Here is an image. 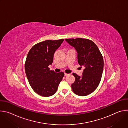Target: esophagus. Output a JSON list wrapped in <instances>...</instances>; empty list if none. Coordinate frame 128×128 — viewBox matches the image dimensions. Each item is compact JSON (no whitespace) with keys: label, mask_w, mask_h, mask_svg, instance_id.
<instances>
[{"label":"esophagus","mask_w":128,"mask_h":128,"mask_svg":"<svg viewBox=\"0 0 128 128\" xmlns=\"http://www.w3.org/2000/svg\"><path fill=\"white\" fill-rule=\"evenodd\" d=\"M69 74H67V73H65L64 74V75L65 76H68Z\"/></svg>","instance_id":"34e87169"}]
</instances>
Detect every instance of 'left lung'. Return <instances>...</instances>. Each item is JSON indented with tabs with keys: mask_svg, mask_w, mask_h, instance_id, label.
I'll list each match as a JSON object with an SVG mask.
<instances>
[{
	"mask_svg": "<svg viewBox=\"0 0 128 128\" xmlns=\"http://www.w3.org/2000/svg\"><path fill=\"white\" fill-rule=\"evenodd\" d=\"M78 52V63L84 68L82 77L74 74L75 82L71 84L76 95L85 96L93 92L98 87L102 76L103 59L98 46L92 40L76 38L65 40Z\"/></svg>",
	"mask_w": 128,
	"mask_h": 128,
	"instance_id": "1",
	"label": "left lung"
}]
</instances>
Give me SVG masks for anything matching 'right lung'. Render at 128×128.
Masks as SVG:
<instances>
[{"instance_id": "add662e5", "label": "right lung", "mask_w": 128, "mask_h": 128, "mask_svg": "<svg viewBox=\"0 0 128 128\" xmlns=\"http://www.w3.org/2000/svg\"><path fill=\"white\" fill-rule=\"evenodd\" d=\"M64 40H46L33 46L29 51L25 70L29 83L34 92L43 97L56 92L64 74L50 70L48 65L53 62L54 54Z\"/></svg>"}]
</instances>
